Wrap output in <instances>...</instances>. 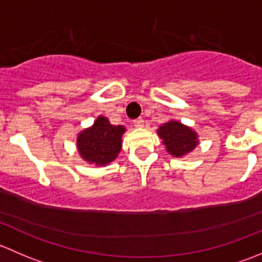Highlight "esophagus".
<instances>
[{
	"instance_id": "34e87169",
	"label": "esophagus",
	"mask_w": 262,
	"mask_h": 262,
	"mask_svg": "<svg viewBox=\"0 0 262 262\" xmlns=\"http://www.w3.org/2000/svg\"><path fill=\"white\" fill-rule=\"evenodd\" d=\"M143 124H144V120L142 118H138V119H136V120H133V125L136 126V128H142V126H143Z\"/></svg>"
}]
</instances>
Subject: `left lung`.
<instances>
[{
  "label": "left lung",
  "mask_w": 262,
  "mask_h": 262,
  "mask_svg": "<svg viewBox=\"0 0 262 262\" xmlns=\"http://www.w3.org/2000/svg\"><path fill=\"white\" fill-rule=\"evenodd\" d=\"M157 134L162 139L166 150L173 157H184L199 144V136L196 132L173 119L158 126Z\"/></svg>",
  "instance_id": "obj_1"
}]
</instances>
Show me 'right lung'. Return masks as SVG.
I'll return each instance as SVG.
<instances>
[{
	"label": "right lung",
	"mask_w": 262,
	"mask_h": 262,
	"mask_svg": "<svg viewBox=\"0 0 262 262\" xmlns=\"http://www.w3.org/2000/svg\"><path fill=\"white\" fill-rule=\"evenodd\" d=\"M125 126L113 125L105 116H97L91 126L77 134V150L86 162L106 166L118 157L121 150V138Z\"/></svg>",
	"instance_id": "right-lung-1"
}]
</instances>
